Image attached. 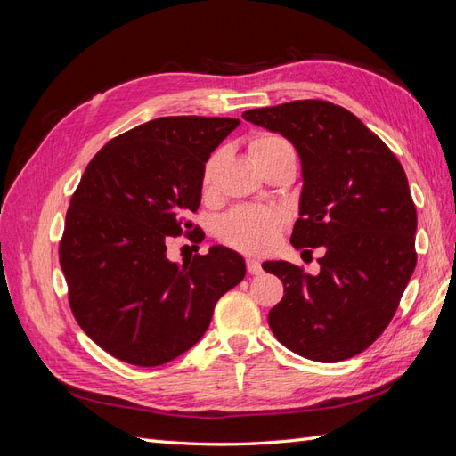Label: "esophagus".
<instances>
[{"label":"esophagus","instance_id":"obj_1","mask_svg":"<svg viewBox=\"0 0 456 456\" xmlns=\"http://www.w3.org/2000/svg\"><path fill=\"white\" fill-rule=\"evenodd\" d=\"M245 265H247V272H249L251 275H258V273L262 272V265H260V262H258L256 258H253V256L247 258Z\"/></svg>","mask_w":456,"mask_h":456}]
</instances>
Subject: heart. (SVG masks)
<instances>
[{"mask_svg":"<svg viewBox=\"0 0 456 456\" xmlns=\"http://www.w3.org/2000/svg\"><path fill=\"white\" fill-rule=\"evenodd\" d=\"M280 150H293L291 142L285 136L275 133H260L249 142V154L255 163L275 154ZM218 165V154L207 158L201 171V194L209 196L215 184ZM285 224V215L273 207L245 205L228 213L218 226V236L226 245L233 247L247 255L266 253L280 238V232Z\"/></svg>","mask_w":456,"mask_h":456,"instance_id":"1","label":"heart"}]
</instances>
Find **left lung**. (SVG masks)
<instances>
[{
    "mask_svg": "<svg viewBox=\"0 0 456 456\" xmlns=\"http://www.w3.org/2000/svg\"><path fill=\"white\" fill-rule=\"evenodd\" d=\"M281 133L302 161L300 218L291 243L317 258L310 275L291 262H265L285 295L268 314L283 346L335 363L367 350L388 327L417 266V209L402 163L346 108L293 101L243 112Z\"/></svg>",
    "mask_w": 456,
    "mask_h": 456,
    "instance_id": "1",
    "label": "left lung"
}]
</instances>
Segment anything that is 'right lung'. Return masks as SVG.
<instances>
[{"instance_id":"right-lung-1","label":"right lung","mask_w":456,"mask_h":456,"mask_svg":"<svg viewBox=\"0 0 456 456\" xmlns=\"http://www.w3.org/2000/svg\"><path fill=\"white\" fill-rule=\"evenodd\" d=\"M236 118L169 116L106 142L72 194L59 260L79 327L118 360L158 367L190 350L216 300L245 278L243 258L211 247L183 265L167 241L191 224L201 171Z\"/></svg>"}]
</instances>
